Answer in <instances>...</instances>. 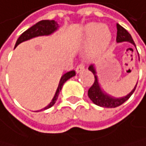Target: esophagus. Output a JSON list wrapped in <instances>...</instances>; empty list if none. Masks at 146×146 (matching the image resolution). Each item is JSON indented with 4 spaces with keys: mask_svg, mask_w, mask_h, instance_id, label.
Here are the masks:
<instances>
[{
    "mask_svg": "<svg viewBox=\"0 0 146 146\" xmlns=\"http://www.w3.org/2000/svg\"><path fill=\"white\" fill-rule=\"evenodd\" d=\"M84 70V63H80V64L77 65V67H76V72H77V74H80V72H82Z\"/></svg>",
    "mask_w": 146,
    "mask_h": 146,
    "instance_id": "1",
    "label": "esophagus"
}]
</instances>
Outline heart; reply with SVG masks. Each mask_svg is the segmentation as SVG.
<instances>
[{
	"label": "heart",
	"instance_id": "1",
	"mask_svg": "<svg viewBox=\"0 0 146 146\" xmlns=\"http://www.w3.org/2000/svg\"><path fill=\"white\" fill-rule=\"evenodd\" d=\"M85 35L90 38V48L93 52H100L106 49L111 41V33L104 24L90 23L85 27Z\"/></svg>",
	"mask_w": 146,
	"mask_h": 146
}]
</instances>
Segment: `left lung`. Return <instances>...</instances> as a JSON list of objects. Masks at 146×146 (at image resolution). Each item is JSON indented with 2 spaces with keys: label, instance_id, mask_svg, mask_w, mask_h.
<instances>
[{
  "label": "left lung",
  "instance_id": "8db88e82",
  "mask_svg": "<svg viewBox=\"0 0 146 146\" xmlns=\"http://www.w3.org/2000/svg\"><path fill=\"white\" fill-rule=\"evenodd\" d=\"M116 27H117L116 42H129L135 46V42H133L131 34L118 23L116 24ZM88 69L93 72L94 75V82L93 85H92L88 90V96H89V98L92 100V102H93L94 104H95L96 105H98V106L105 107V108L117 107V106H119V105L123 104L124 102H126V101L131 97V95L133 94V92H135V90L136 88L137 84L135 86V88L133 89V91L131 92V93L129 94H127L126 96H124V97H121V98L112 97V96H110L107 94H105L104 92H103V90L101 89L99 83H98V79H97V75H96V71L94 69V66L90 65Z\"/></svg>",
  "mask_w": 146,
  "mask_h": 146
}]
</instances>
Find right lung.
Wrapping results in <instances>:
<instances>
[{
	"mask_svg": "<svg viewBox=\"0 0 146 146\" xmlns=\"http://www.w3.org/2000/svg\"><path fill=\"white\" fill-rule=\"evenodd\" d=\"M57 28H58V23L55 22V21H53V20H52V21H49V20L41 21V22H39L36 24H34L33 26L29 28L27 31H25L24 33H23L22 34H21V36L18 38L17 42H16L15 47L17 46L18 44H20L21 42H23L24 41H27V40H30V39H32L33 37L51 34L53 32H55V31L57 30ZM74 75H75V72L74 71H71V72H66V74H64L62 76V78L60 80V83H59V85H58V88L56 90L54 97L52 98V102L49 104L46 107H44L42 110H46L48 108H51L52 105L55 104L56 100L58 98L59 93H60V91L62 88L63 84H64L68 79H70L71 77L74 76ZM42 110H40V111H42Z\"/></svg>",
	"mask_w": 146,
	"mask_h": 146,
	"instance_id": "add662e5",
	"label": "right lung"
}]
</instances>
